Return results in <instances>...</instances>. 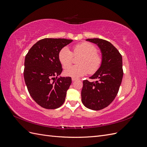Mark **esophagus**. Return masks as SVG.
I'll list each match as a JSON object with an SVG mask.
<instances>
[{"instance_id":"obj_1","label":"esophagus","mask_w":147,"mask_h":147,"mask_svg":"<svg viewBox=\"0 0 147 147\" xmlns=\"http://www.w3.org/2000/svg\"><path fill=\"white\" fill-rule=\"evenodd\" d=\"M72 80L73 82H74V81H76V80H77V78H72Z\"/></svg>"}]
</instances>
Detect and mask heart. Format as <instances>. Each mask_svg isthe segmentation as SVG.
<instances>
[{
	"label": "heart",
	"mask_w": 147,
	"mask_h": 147,
	"mask_svg": "<svg viewBox=\"0 0 147 147\" xmlns=\"http://www.w3.org/2000/svg\"><path fill=\"white\" fill-rule=\"evenodd\" d=\"M96 47L88 42H83L75 45L73 54L75 56L80 55L78 62L79 65L68 68L73 62V57L70 49L65 47L59 51L58 58L64 68V74L67 76L78 78L90 72L94 74L98 70L102 63V58L97 53Z\"/></svg>",
	"instance_id": "1"
}]
</instances>
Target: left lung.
I'll use <instances>...</instances> for the list:
<instances>
[{"instance_id":"8db88e82","label":"left lung","mask_w":147,"mask_h":147,"mask_svg":"<svg viewBox=\"0 0 147 147\" xmlns=\"http://www.w3.org/2000/svg\"><path fill=\"white\" fill-rule=\"evenodd\" d=\"M100 49L102 63L90 77L96 82H83L81 92L83 105L93 110L103 109L112 103L117 95L123 76L122 56L110 42L101 38H88Z\"/></svg>"}]
</instances>
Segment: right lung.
Returning <instances> with one entry per match:
<instances>
[{"label": "right lung", "mask_w": 147, "mask_h": 147, "mask_svg": "<svg viewBox=\"0 0 147 147\" xmlns=\"http://www.w3.org/2000/svg\"><path fill=\"white\" fill-rule=\"evenodd\" d=\"M73 40L43 38L31 47L24 60V78L32 98L47 109L59 108L65 101L72 79L61 77L58 53Z\"/></svg>", "instance_id": "add662e5"}]
</instances>
